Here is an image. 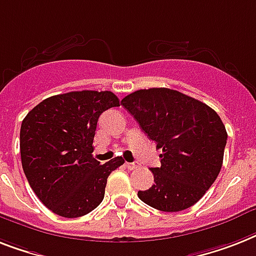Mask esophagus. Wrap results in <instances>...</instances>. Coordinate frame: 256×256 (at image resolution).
Masks as SVG:
<instances>
[{
  "label": "esophagus",
  "mask_w": 256,
  "mask_h": 256,
  "mask_svg": "<svg viewBox=\"0 0 256 256\" xmlns=\"http://www.w3.org/2000/svg\"><path fill=\"white\" fill-rule=\"evenodd\" d=\"M124 167L128 168V170H130V171H132V170H136V168H139L140 166H139V163H128V162H126V163H124Z\"/></svg>",
  "instance_id": "esophagus-1"
}]
</instances>
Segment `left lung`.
Wrapping results in <instances>:
<instances>
[{"mask_svg": "<svg viewBox=\"0 0 256 256\" xmlns=\"http://www.w3.org/2000/svg\"><path fill=\"white\" fill-rule=\"evenodd\" d=\"M121 104L162 150V166L151 168L154 186L139 190V198L162 212L194 205L221 171L228 132L220 116L168 88L135 90Z\"/></svg>", "mask_w": 256, "mask_h": 256, "instance_id": "left-lung-1", "label": "left lung"}]
</instances>
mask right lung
I'll return each mask as SVG.
<instances>
[{
    "label": "right lung",
    "mask_w": 256,
    "mask_h": 256,
    "mask_svg": "<svg viewBox=\"0 0 256 256\" xmlns=\"http://www.w3.org/2000/svg\"><path fill=\"white\" fill-rule=\"evenodd\" d=\"M120 106L113 92L81 90L52 96L30 110L20 126V160L27 182L55 214H88L105 196L108 178L124 163L100 164L93 138L101 113Z\"/></svg>",
    "instance_id": "1"
}]
</instances>
